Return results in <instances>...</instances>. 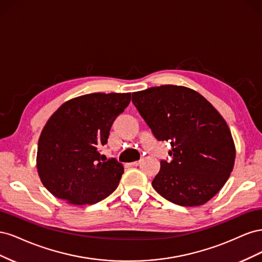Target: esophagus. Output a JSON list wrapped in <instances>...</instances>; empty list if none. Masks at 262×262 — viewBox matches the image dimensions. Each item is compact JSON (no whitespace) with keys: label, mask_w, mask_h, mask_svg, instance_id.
<instances>
[{"label":"esophagus","mask_w":262,"mask_h":262,"mask_svg":"<svg viewBox=\"0 0 262 262\" xmlns=\"http://www.w3.org/2000/svg\"><path fill=\"white\" fill-rule=\"evenodd\" d=\"M140 164V161H136V162H133V163H131V165L132 166H138Z\"/></svg>","instance_id":"obj_1"}]
</instances>
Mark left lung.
<instances>
[{"label": "left lung", "mask_w": 262, "mask_h": 262, "mask_svg": "<svg viewBox=\"0 0 262 262\" xmlns=\"http://www.w3.org/2000/svg\"><path fill=\"white\" fill-rule=\"evenodd\" d=\"M132 102L158 141H169L152 186L181 207L208 202L233 170L235 145L225 120L199 93L162 85L132 93Z\"/></svg>", "instance_id": "left-lung-1"}]
</instances>
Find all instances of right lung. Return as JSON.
<instances>
[{"label":"right lung","instance_id":"obj_1","mask_svg":"<svg viewBox=\"0 0 262 262\" xmlns=\"http://www.w3.org/2000/svg\"><path fill=\"white\" fill-rule=\"evenodd\" d=\"M131 93H93L66 101L47 121L38 141L37 168L43 186L72 204H95L117 189L123 166L102 162L115 119Z\"/></svg>","mask_w":262,"mask_h":262}]
</instances>
